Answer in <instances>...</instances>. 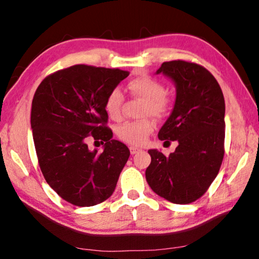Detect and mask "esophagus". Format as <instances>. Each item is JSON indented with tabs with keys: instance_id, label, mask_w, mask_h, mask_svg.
<instances>
[{
	"instance_id": "esophagus-1",
	"label": "esophagus",
	"mask_w": 259,
	"mask_h": 259,
	"mask_svg": "<svg viewBox=\"0 0 259 259\" xmlns=\"http://www.w3.org/2000/svg\"><path fill=\"white\" fill-rule=\"evenodd\" d=\"M129 150H130V153L131 154H136V153H138L139 151H140V148H138V147H135V146H130L129 147Z\"/></svg>"
}]
</instances>
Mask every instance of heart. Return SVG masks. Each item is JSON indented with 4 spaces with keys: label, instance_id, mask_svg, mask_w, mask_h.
Listing matches in <instances>:
<instances>
[{
    "label": "heart",
    "instance_id": "1",
    "mask_svg": "<svg viewBox=\"0 0 259 259\" xmlns=\"http://www.w3.org/2000/svg\"><path fill=\"white\" fill-rule=\"evenodd\" d=\"M130 94L145 100L143 107V115H152L156 119H162L171 111L174 100L166 94L165 84L159 78H155L147 74L137 76L128 82ZM123 94L119 89H112L105 99V111L113 120H120L122 116V106H123ZM154 122L151 119L139 121H126L120 124L116 129L117 137L128 144L140 145L153 130Z\"/></svg>",
    "mask_w": 259,
    "mask_h": 259
}]
</instances>
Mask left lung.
<instances>
[{
	"mask_svg": "<svg viewBox=\"0 0 259 259\" xmlns=\"http://www.w3.org/2000/svg\"><path fill=\"white\" fill-rule=\"evenodd\" d=\"M159 73L171 78L177 89L172 113L159 139L177 140L178 146L168 156L148 151L152 161L146 181L170 202L192 203L208 191L224 157V96L212 74L192 61H165Z\"/></svg>",
	"mask_w": 259,
	"mask_h": 259,
	"instance_id": "1",
	"label": "left lung"
}]
</instances>
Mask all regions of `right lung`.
I'll return each instance as SVG.
<instances>
[{
  "instance_id": "1",
  "label": "right lung",
  "mask_w": 259,
  "mask_h": 259,
  "mask_svg": "<svg viewBox=\"0 0 259 259\" xmlns=\"http://www.w3.org/2000/svg\"><path fill=\"white\" fill-rule=\"evenodd\" d=\"M128 71L74 65L48 75L32 102L30 125L38 165L61 199L91 207L113 194L129 159L123 143L112 139L105 99ZM104 144L90 151L87 140Z\"/></svg>"
}]
</instances>
